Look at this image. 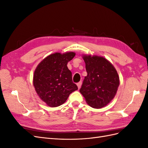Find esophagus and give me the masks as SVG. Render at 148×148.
Segmentation results:
<instances>
[{
	"label": "esophagus",
	"mask_w": 148,
	"mask_h": 148,
	"mask_svg": "<svg viewBox=\"0 0 148 148\" xmlns=\"http://www.w3.org/2000/svg\"><path fill=\"white\" fill-rule=\"evenodd\" d=\"M77 84V86H78V89H79L80 88H81V86H82V82H79Z\"/></svg>",
	"instance_id": "1"
}]
</instances>
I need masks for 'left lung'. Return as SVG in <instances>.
I'll list each match as a JSON object with an SVG mask.
<instances>
[{
    "label": "left lung",
    "mask_w": 148,
    "mask_h": 148,
    "mask_svg": "<svg viewBox=\"0 0 148 148\" xmlns=\"http://www.w3.org/2000/svg\"><path fill=\"white\" fill-rule=\"evenodd\" d=\"M87 76L79 92L87 104L95 109H101L112 100L120 84L117 70L104 57L83 55Z\"/></svg>",
    "instance_id": "left-lung-1"
}]
</instances>
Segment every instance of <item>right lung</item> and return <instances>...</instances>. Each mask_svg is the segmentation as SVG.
Masks as SVG:
<instances>
[{"label":"right lung","instance_id":"obj_1","mask_svg":"<svg viewBox=\"0 0 148 148\" xmlns=\"http://www.w3.org/2000/svg\"><path fill=\"white\" fill-rule=\"evenodd\" d=\"M75 56L73 52H56L40 62L33 75V86L37 95L47 106L58 107L78 89L67 64Z\"/></svg>","mask_w":148,"mask_h":148}]
</instances>
